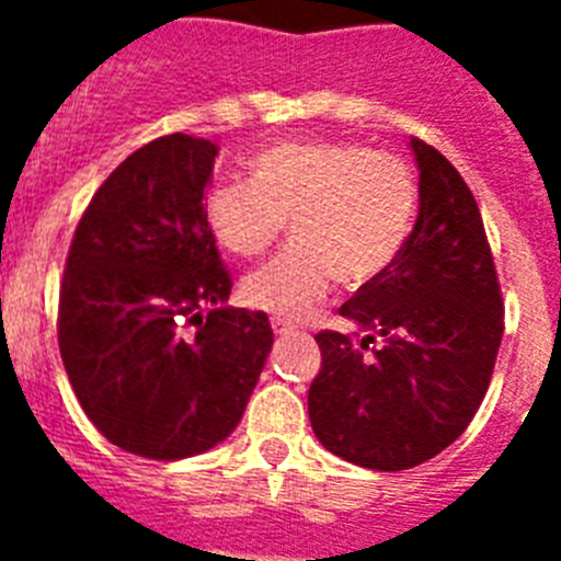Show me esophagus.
<instances>
[{
    "instance_id": "34e87169",
    "label": "esophagus",
    "mask_w": 561,
    "mask_h": 561,
    "mask_svg": "<svg viewBox=\"0 0 561 561\" xmlns=\"http://www.w3.org/2000/svg\"><path fill=\"white\" fill-rule=\"evenodd\" d=\"M272 331H275L277 336H286L295 331V323H289V320H280V317H272Z\"/></svg>"
}]
</instances>
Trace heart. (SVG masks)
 Returning <instances> with one entry per match:
<instances>
[{
    "mask_svg": "<svg viewBox=\"0 0 561 561\" xmlns=\"http://www.w3.org/2000/svg\"><path fill=\"white\" fill-rule=\"evenodd\" d=\"M415 213L408 162L334 140L277 142L252 160V182H216L205 196L207 227L232 255L266 252L291 219L295 241L241 284L247 304L280 320H306L336 280H379L408 247Z\"/></svg>",
    "mask_w": 561,
    "mask_h": 561,
    "instance_id": "heart-1",
    "label": "heart"
}]
</instances>
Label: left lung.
Here are the masks:
<instances>
[{"instance_id": "obj_1", "label": "left lung", "mask_w": 561, "mask_h": 561, "mask_svg": "<svg viewBox=\"0 0 561 561\" xmlns=\"http://www.w3.org/2000/svg\"><path fill=\"white\" fill-rule=\"evenodd\" d=\"M419 219L401 257L340 314L354 334L320 331L309 388L317 440L365 469H413L447 449L478 413L503 340V297L478 202L453 162L410 137Z\"/></svg>"}]
</instances>
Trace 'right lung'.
<instances>
[{
    "label": "right lung",
    "mask_w": 561,
    "mask_h": 561,
    "mask_svg": "<svg viewBox=\"0 0 561 561\" xmlns=\"http://www.w3.org/2000/svg\"><path fill=\"white\" fill-rule=\"evenodd\" d=\"M219 146L168 134L121 162L78 221L58 348L89 421L151 460L227 438L272 351L264 311L227 306L232 280L205 221Z\"/></svg>",
    "instance_id": "right-lung-1"
}]
</instances>
